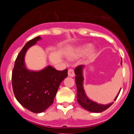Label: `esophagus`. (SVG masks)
<instances>
[{"label":"esophagus","mask_w":134,"mask_h":134,"mask_svg":"<svg viewBox=\"0 0 134 134\" xmlns=\"http://www.w3.org/2000/svg\"><path fill=\"white\" fill-rule=\"evenodd\" d=\"M68 74L69 76H70V77H74V70H73L72 69H71V68H70V69H68Z\"/></svg>","instance_id":"obj_1"}]
</instances>
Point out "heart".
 <instances>
[{"instance_id":"1","label":"heart","mask_w":134,"mask_h":134,"mask_svg":"<svg viewBox=\"0 0 134 134\" xmlns=\"http://www.w3.org/2000/svg\"><path fill=\"white\" fill-rule=\"evenodd\" d=\"M94 52H95V49L92 48L91 44L83 45L74 49L72 52H71L69 55V58L70 59H77L86 55L87 53L88 56L91 57L94 55Z\"/></svg>"}]
</instances>
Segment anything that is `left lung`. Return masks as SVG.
Wrapping results in <instances>:
<instances>
[{"label":"left lung","mask_w":134,"mask_h":134,"mask_svg":"<svg viewBox=\"0 0 134 134\" xmlns=\"http://www.w3.org/2000/svg\"><path fill=\"white\" fill-rule=\"evenodd\" d=\"M121 64H122V61L121 62ZM84 67H85V65H80V66H77L74 70V73L76 74L75 81L76 84V87H77L76 97H77L78 102L85 109L87 110L90 112L100 113V112L107 109L113 103H111L107 104V105H102V104H99L88 99V97L86 96V93H85L83 87ZM120 91H119L118 95L116 96V97L115 98L114 100L117 99L119 93H120Z\"/></svg>","instance_id":"left-lung-1"}]
</instances>
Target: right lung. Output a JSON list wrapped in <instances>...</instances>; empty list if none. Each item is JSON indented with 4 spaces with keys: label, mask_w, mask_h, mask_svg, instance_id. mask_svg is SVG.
Wrapping results in <instances>:
<instances>
[{
    "label": "right lung",
    "mask_w": 134,
    "mask_h": 134,
    "mask_svg": "<svg viewBox=\"0 0 134 134\" xmlns=\"http://www.w3.org/2000/svg\"><path fill=\"white\" fill-rule=\"evenodd\" d=\"M41 39L37 36L25 45L17 55L12 72V86L15 98L23 107L35 113H42L53 103L68 70H56L51 66L40 71L27 69L25 55L27 49Z\"/></svg>",
    "instance_id": "add662e5"
}]
</instances>
